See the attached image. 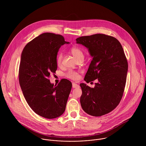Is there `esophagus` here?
I'll use <instances>...</instances> for the list:
<instances>
[{
    "instance_id": "1",
    "label": "esophagus",
    "mask_w": 146,
    "mask_h": 146,
    "mask_svg": "<svg viewBox=\"0 0 146 146\" xmlns=\"http://www.w3.org/2000/svg\"><path fill=\"white\" fill-rule=\"evenodd\" d=\"M72 88H79V85L78 84H77L73 83H72Z\"/></svg>"
}]
</instances>
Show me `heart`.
<instances>
[{"mask_svg": "<svg viewBox=\"0 0 146 146\" xmlns=\"http://www.w3.org/2000/svg\"><path fill=\"white\" fill-rule=\"evenodd\" d=\"M70 53L73 56L77 61H83L84 54L82 49L78 46H73L70 50ZM63 55L62 53L58 54L57 57V63L60 66L62 62ZM66 76L72 80H77L79 78V74L78 72L70 70L68 71Z\"/></svg>", "mask_w": 146, "mask_h": 146, "instance_id": "b5f03b06", "label": "heart"}]
</instances>
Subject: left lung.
Here are the masks:
<instances>
[{
    "label": "left lung",
    "mask_w": 146,
    "mask_h": 146,
    "mask_svg": "<svg viewBox=\"0 0 146 146\" xmlns=\"http://www.w3.org/2000/svg\"><path fill=\"white\" fill-rule=\"evenodd\" d=\"M76 40L86 47L93 57L84 80L88 83L98 81L93 88L80 84L82 107L90 115L103 116L113 110L123 96L128 68L123 48L117 39L103 34L81 36Z\"/></svg>",
    "instance_id": "8db88e82"
}]
</instances>
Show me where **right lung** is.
<instances>
[{
  "mask_svg": "<svg viewBox=\"0 0 146 146\" xmlns=\"http://www.w3.org/2000/svg\"><path fill=\"white\" fill-rule=\"evenodd\" d=\"M66 43L69 42L62 35L45 33L28 42L21 54L19 77L23 94L31 108L44 118L62 115L72 88L67 79L55 85L48 79L56 73L57 53Z\"/></svg>",
  "mask_w": 146,
  "mask_h": 146,
  "instance_id": "add662e5",
  "label": "right lung"
}]
</instances>
